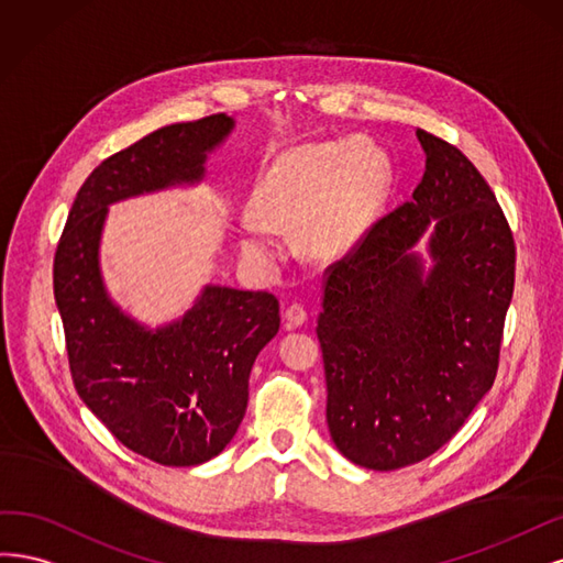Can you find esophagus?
Here are the masks:
<instances>
[{
  "label": "esophagus",
  "mask_w": 563,
  "mask_h": 563,
  "mask_svg": "<svg viewBox=\"0 0 563 563\" xmlns=\"http://www.w3.org/2000/svg\"><path fill=\"white\" fill-rule=\"evenodd\" d=\"M308 320V313H306V308L301 306V303H289L287 308H285V322H287V328H301V324Z\"/></svg>",
  "instance_id": "1"
}]
</instances>
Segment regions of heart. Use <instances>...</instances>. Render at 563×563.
Here are the masks:
<instances>
[{"label":"heart","instance_id":"obj_1","mask_svg":"<svg viewBox=\"0 0 563 563\" xmlns=\"http://www.w3.org/2000/svg\"><path fill=\"white\" fill-rule=\"evenodd\" d=\"M393 185L388 154L369 137L301 144L280 154L241 217V247L257 264L278 260L276 231H297L311 260H334L376 222Z\"/></svg>","mask_w":563,"mask_h":563}]
</instances>
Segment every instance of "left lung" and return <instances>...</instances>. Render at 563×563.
Segmentation results:
<instances>
[{"label":"left lung","mask_w":563,"mask_h":563,"mask_svg":"<svg viewBox=\"0 0 563 563\" xmlns=\"http://www.w3.org/2000/svg\"><path fill=\"white\" fill-rule=\"evenodd\" d=\"M416 137L423 179L332 266L316 330L332 442L369 470L419 463L461 430L494 386L515 289L492 187L453 144Z\"/></svg>","instance_id":"left-lung-1"}]
</instances>
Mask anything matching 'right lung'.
I'll list each match as a JSON object with an SVG mask.
<instances>
[{
    "label": "right lung",
    "instance_id": "add662e5",
    "mask_svg": "<svg viewBox=\"0 0 563 563\" xmlns=\"http://www.w3.org/2000/svg\"><path fill=\"white\" fill-rule=\"evenodd\" d=\"M233 129L227 114L163 125L104 158L71 203L53 264L79 397L121 444L161 465H201L229 446L252 365L278 334V299L208 283L183 316L150 328L110 297L102 231L125 198L201 185Z\"/></svg>",
    "mask_w": 563,
    "mask_h": 563
}]
</instances>
